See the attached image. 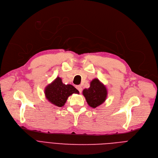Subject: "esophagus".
<instances>
[{
    "label": "esophagus",
    "instance_id": "1",
    "mask_svg": "<svg viewBox=\"0 0 158 158\" xmlns=\"http://www.w3.org/2000/svg\"><path fill=\"white\" fill-rule=\"evenodd\" d=\"M76 88L79 90V92L80 93L82 92V86H80V85L76 86Z\"/></svg>",
    "mask_w": 158,
    "mask_h": 158
}]
</instances>
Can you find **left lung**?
<instances>
[{
    "mask_svg": "<svg viewBox=\"0 0 158 158\" xmlns=\"http://www.w3.org/2000/svg\"><path fill=\"white\" fill-rule=\"evenodd\" d=\"M82 94L88 105L95 108L106 101L107 92L104 84L98 79H94L91 81L89 88L83 89Z\"/></svg>",
    "mask_w": 158,
    "mask_h": 158,
    "instance_id": "obj_1",
    "label": "left lung"
}]
</instances>
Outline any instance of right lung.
<instances>
[{
    "label": "right lung",
    "mask_w": 158,
    "mask_h": 158,
    "mask_svg": "<svg viewBox=\"0 0 158 158\" xmlns=\"http://www.w3.org/2000/svg\"><path fill=\"white\" fill-rule=\"evenodd\" d=\"M79 93V91L72 85L63 84L60 77H57L45 88L46 98L58 107L63 106L70 95Z\"/></svg>",
    "instance_id": "obj_1"
}]
</instances>
